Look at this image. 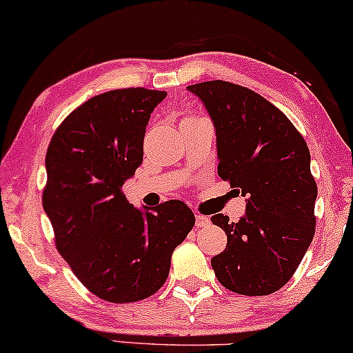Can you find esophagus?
Wrapping results in <instances>:
<instances>
[{
  "instance_id": "34e87169",
  "label": "esophagus",
  "mask_w": 353,
  "mask_h": 353,
  "mask_svg": "<svg viewBox=\"0 0 353 353\" xmlns=\"http://www.w3.org/2000/svg\"><path fill=\"white\" fill-rule=\"evenodd\" d=\"M210 225V221L205 216H201V214H198V216H196V227L198 228H205V227H209Z\"/></svg>"
}]
</instances>
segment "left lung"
I'll return each instance as SVG.
<instances>
[{
  "label": "left lung",
  "mask_w": 353,
  "mask_h": 353,
  "mask_svg": "<svg viewBox=\"0 0 353 353\" xmlns=\"http://www.w3.org/2000/svg\"><path fill=\"white\" fill-rule=\"evenodd\" d=\"M216 130L219 176L246 198L238 222L210 217L227 246L210 259L219 282L241 295H269L294 276L314 235L318 188L310 150L290 120L246 87L188 85Z\"/></svg>",
  "instance_id": "1"
}]
</instances>
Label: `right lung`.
I'll use <instances>...</instances> for the list:
<instances>
[{"label": "right lung", "mask_w": 353, "mask_h": 353, "mask_svg": "<svg viewBox=\"0 0 353 353\" xmlns=\"http://www.w3.org/2000/svg\"><path fill=\"white\" fill-rule=\"evenodd\" d=\"M165 97L143 87L95 95L59 125L45 157L43 209L57 248L110 303L154 295L167 281L173 250L194 225L183 201L134 208L121 191L143 163L145 126Z\"/></svg>", "instance_id": "1"}]
</instances>
